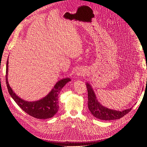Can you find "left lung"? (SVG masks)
Returning <instances> with one entry per match:
<instances>
[{
    "instance_id": "obj_1",
    "label": "left lung",
    "mask_w": 147,
    "mask_h": 147,
    "mask_svg": "<svg viewBox=\"0 0 147 147\" xmlns=\"http://www.w3.org/2000/svg\"><path fill=\"white\" fill-rule=\"evenodd\" d=\"M88 90V109L94 117L102 120H114L122 118L130 112L132 107L121 112L111 110L105 107L97 101L92 88L89 83H86Z\"/></svg>"
}]
</instances>
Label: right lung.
Segmentation results:
<instances>
[{"instance_id": "obj_1", "label": "right lung", "mask_w": 147, "mask_h": 147, "mask_svg": "<svg viewBox=\"0 0 147 147\" xmlns=\"http://www.w3.org/2000/svg\"><path fill=\"white\" fill-rule=\"evenodd\" d=\"M8 59L6 65V84L11 97L20 107L30 116L37 119H48L53 117L59 110L58 98L61 90L65 84L70 81L69 78L61 80L57 82L51 91L43 99L35 102H28L21 99L16 95L8 82Z\"/></svg>"}]
</instances>
